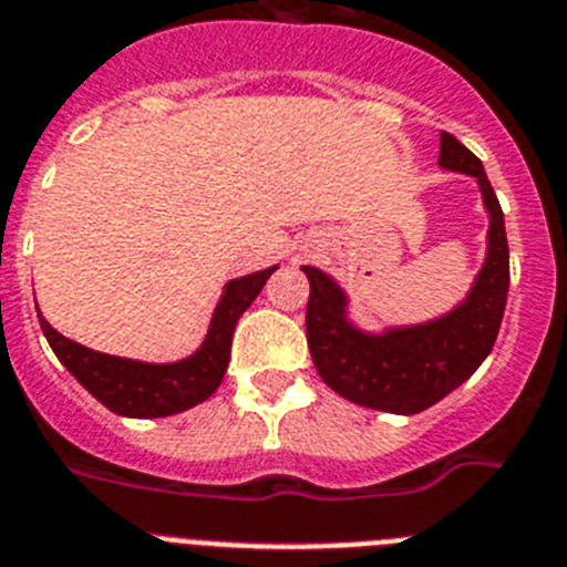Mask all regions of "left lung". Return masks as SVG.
Wrapping results in <instances>:
<instances>
[{"label": "left lung", "instance_id": "obj_1", "mask_svg": "<svg viewBox=\"0 0 567 567\" xmlns=\"http://www.w3.org/2000/svg\"><path fill=\"white\" fill-rule=\"evenodd\" d=\"M440 165L474 176L491 214L488 256L474 288L447 317L413 328L357 331L344 317V293L328 274L305 265L311 282L305 331L324 385L357 405L391 413H420L460 388L485 362L499 333L508 299V239L499 199L485 167L454 134L440 136Z\"/></svg>", "mask_w": 567, "mask_h": 567}]
</instances>
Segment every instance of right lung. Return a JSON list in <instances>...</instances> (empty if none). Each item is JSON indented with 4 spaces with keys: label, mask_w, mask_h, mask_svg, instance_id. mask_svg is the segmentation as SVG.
<instances>
[{
    "label": "right lung",
    "mask_w": 567,
    "mask_h": 567,
    "mask_svg": "<svg viewBox=\"0 0 567 567\" xmlns=\"http://www.w3.org/2000/svg\"><path fill=\"white\" fill-rule=\"evenodd\" d=\"M274 270H277V265L256 270L243 279H230L225 285L223 299L216 305L208 337H205L199 351L194 357L182 359V362H171V365H147V362H136V359L91 351L85 344L71 342L59 331H53L51 324L42 319V313H39V324H42V333H45L59 362L107 411L120 413V416H136V420L171 416V413L199 405L219 388L225 371H228L230 339H234L236 322L248 311L250 302Z\"/></svg>",
    "instance_id": "add662e5"
}]
</instances>
